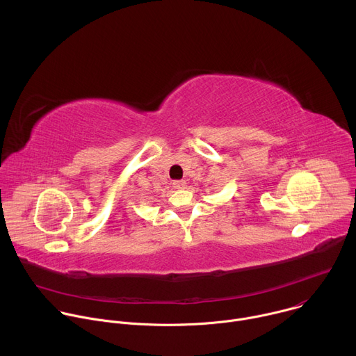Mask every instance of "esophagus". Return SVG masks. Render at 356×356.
Instances as JSON below:
<instances>
[{"label":"esophagus","instance_id":"obj_1","mask_svg":"<svg viewBox=\"0 0 356 356\" xmlns=\"http://www.w3.org/2000/svg\"><path fill=\"white\" fill-rule=\"evenodd\" d=\"M173 187L175 188H184L186 187V181L184 180H175L173 181Z\"/></svg>","mask_w":356,"mask_h":356}]
</instances>
